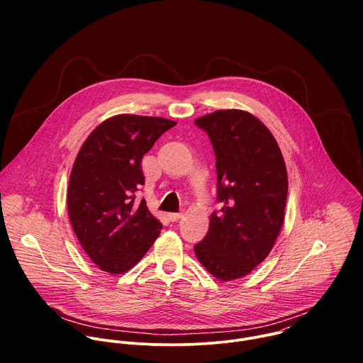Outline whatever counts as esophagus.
<instances>
[{"mask_svg":"<svg viewBox=\"0 0 363 363\" xmlns=\"http://www.w3.org/2000/svg\"><path fill=\"white\" fill-rule=\"evenodd\" d=\"M182 216H184L182 213H169V214H168V218L174 223V221H178L179 218H182Z\"/></svg>","mask_w":363,"mask_h":363,"instance_id":"obj_1","label":"esophagus"}]
</instances>
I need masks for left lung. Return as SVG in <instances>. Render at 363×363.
I'll return each mask as SVG.
<instances>
[{"label": "left lung", "mask_w": 363, "mask_h": 363, "mask_svg": "<svg viewBox=\"0 0 363 363\" xmlns=\"http://www.w3.org/2000/svg\"><path fill=\"white\" fill-rule=\"evenodd\" d=\"M195 125L216 152L217 199L221 210L194 251L214 277L230 281L252 272L272 251L284 221L289 179L281 150L255 116L224 109Z\"/></svg>", "instance_id": "1"}]
</instances>
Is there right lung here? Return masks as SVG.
<instances>
[{
    "instance_id": "1",
    "label": "right lung",
    "mask_w": 363,
    "mask_h": 363,
    "mask_svg": "<svg viewBox=\"0 0 363 363\" xmlns=\"http://www.w3.org/2000/svg\"><path fill=\"white\" fill-rule=\"evenodd\" d=\"M177 122L138 115H116L101 122L82 145L67 189L73 231L103 272H129L161 234L162 224L136 202L145 184L143 155Z\"/></svg>"
}]
</instances>
